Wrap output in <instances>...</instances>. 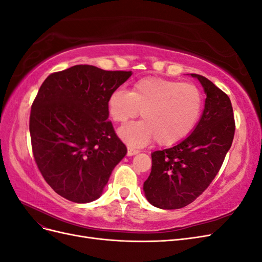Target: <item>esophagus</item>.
<instances>
[{"label":"esophagus","instance_id":"esophagus-1","mask_svg":"<svg viewBox=\"0 0 262 262\" xmlns=\"http://www.w3.org/2000/svg\"><path fill=\"white\" fill-rule=\"evenodd\" d=\"M139 153V150L138 149H134V148H132V147H128V156H133V155H136V154H138Z\"/></svg>","mask_w":262,"mask_h":262}]
</instances>
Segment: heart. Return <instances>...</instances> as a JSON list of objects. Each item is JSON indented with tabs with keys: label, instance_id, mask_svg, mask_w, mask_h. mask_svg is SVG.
<instances>
[{
	"label": "heart",
	"instance_id": "heart-1",
	"mask_svg": "<svg viewBox=\"0 0 262 262\" xmlns=\"http://www.w3.org/2000/svg\"><path fill=\"white\" fill-rule=\"evenodd\" d=\"M203 107L201 91L192 83L145 77L130 92L116 90L107 99L110 118L124 123L141 112L143 120L128 123L118 133L130 146H144L156 139L163 146L175 145L193 131Z\"/></svg>",
	"mask_w": 262,
	"mask_h": 262
}]
</instances>
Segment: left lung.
<instances>
[{
  "mask_svg": "<svg viewBox=\"0 0 262 262\" xmlns=\"http://www.w3.org/2000/svg\"><path fill=\"white\" fill-rule=\"evenodd\" d=\"M191 76L207 94L202 116L184 141L152 153V170L143 185L147 201L164 210L184 208L202 194L217 175L234 139L231 99L207 77Z\"/></svg>",
  "mask_w": 262,
  "mask_h": 262,
  "instance_id": "8db88e82",
  "label": "left lung"
}]
</instances>
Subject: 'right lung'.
Masks as SVG:
<instances>
[{"label":"right lung","instance_id":"right-lung-1","mask_svg":"<svg viewBox=\"0 0 262 262\" xmlns=\"http://www.w3.org/2000/svg\"><path fill=\"white\" fill-rule=\"evenodd\" d=\"M131 75L80 64L50 74L39 89L29 119L31 147L42 177L66 199H98L125 156L107 99Z\"/></svg>","mask_w":262,"mask_h":262}]
</instances>
